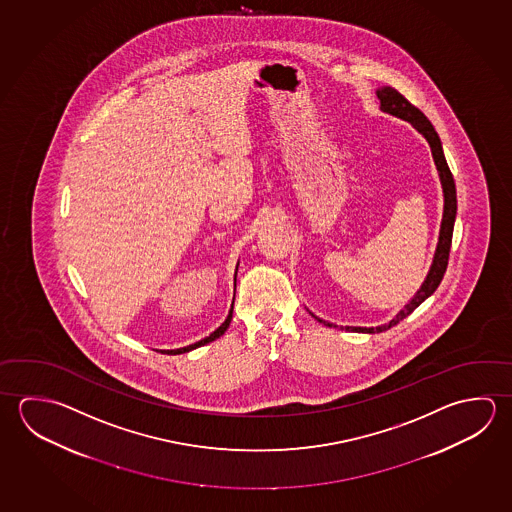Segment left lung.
Segmentation results:
<instances>
[{"label":"left lung","instance_id":"left-lung-1","mask_svg":"<svg viewBox=\"0 0 512 512\" xmlns=\"http://www.w3.org/2000/svg\"><path fill=\"white\" fill-rule=\"evenodd\" d=\"M376 93L377 99L381 102V109L385 113H390L394 117L403 118L406 122H410L428 140L433 160H435L437 171H439L442 190H444V216H442V223H440L439 244H437V250H435L430 273H428V277L422 282L421 289L415 293L412 300L404 305L403 309L397 313V316L392 318L390 322L385 323V325H379V327H345V331L370 332V334L383 332L386 329H390V327H394L401 320H404L408 314L413 313L428 296L435 293V289L439 287L442 277L446 273V268H448L449 250H451V239H453V226H455V217H457V189H455V181H453V174L449 171L448 163H446V158H444L439 135L431 126L430 120L424 117L421 109L415 108L413 104L404 99L403 95L399 91L394 90V88L385 86V88L377 90ZM314 318L318 322L323 323V325L332 327V323L323 322L322 318H318V316H314ZM334 327H338V325H334ZM340 329H343V327H340Z\"/></svg>","mask_w":512,"mask_h":512}]
</instances>
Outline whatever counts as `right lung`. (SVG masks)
<instances>
[{"label": "right lung", "instance_id": "add662e5", "mask_svg": "<svg viewBox=\"0 0 512 512\" xmlns=\"http://www.w3.org/2000/svg\"><path fill=\"white\" fill-rule=\"evenodd\" d=\"M235 275H237V271H235ZM232 311H234V304H232V309H230V313L226 316V320L223 322V325H221V327H217L216 331L212 332L210 336H207L205 340L196 341V343H192L189 347H183V349L160 350V352H163V354H165V352H167V354H183V352L198 349V347H203V345H207L210 341L217 340L219 336H223V334H225L226 329H228V325L232 322Z\"/></svg>", "mask_w": 512, "mask_h": 512}]
</instances>
